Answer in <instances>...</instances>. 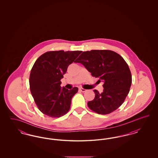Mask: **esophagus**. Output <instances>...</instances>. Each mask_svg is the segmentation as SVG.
<instances>
[{
  "instance_id": "1",
  "label": "esophagus",
  "mask_w": 158,
  "mask_h": 158,
  "mask_svg": "<svg viewBox=\"0 0 158 158\" xmlns=\"http://www.w3.org/2000/svg\"><path fill=\"white\" fill-rule=\"evenodd\" d=\"M79 89L80 91H81V92H86V89H83L82 88H79Z\"/></svg>"
}]
</instances>
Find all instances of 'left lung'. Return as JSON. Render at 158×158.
<instances>
[{"mask_svg":"<svg viewBox=\"0 0 158 158\" xmlns=\"http://www.w3.org/2000/svg\"><path fill=\"white\" fill-rule=\"evenodd\" d=\"M76 62L82 64L92 76L104 82L103 92L94 90L95 98L88 102L91 110L105 115L122 105L129 92L132 77L127 63L120 54L106 50L83 52Z\"/></svg>","mask_w":158,"mask_h":158,"instance_id":"obj_1","label":"left lung"}]
</instances>
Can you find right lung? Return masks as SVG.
I'll return each instance as SVG.
<instances>
[{
    "label": "right lung",
    "mask_w": 158,
    "mask_h": 158,
    "mask_svg": "<svg viewBox=\"0 0 158 158\" xmlns=\"http://www.w3.org/2000/svg\"><path fill=\"white\" fill-rule=\"evenodd\" d=\"M82 51H52L38 58L31 71V93L41 112L51 117H60L68 113L77 87L69 90L60 86L68 66Z\"/></svg>",
    "instance_id": "add662e5"
}]
</instances>
